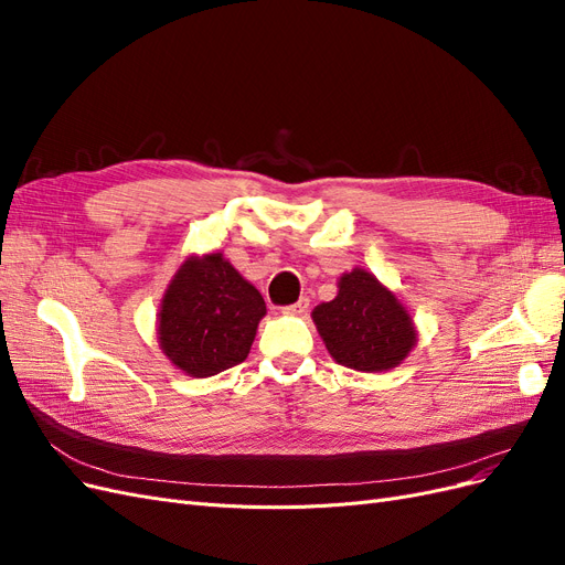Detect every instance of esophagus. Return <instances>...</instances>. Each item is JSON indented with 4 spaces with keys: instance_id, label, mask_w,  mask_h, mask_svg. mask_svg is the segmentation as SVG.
Wrapping results in <instances>:
<instances>
[{
    "instance_id": "esophagus-1",
    "label": "esophagus",
    "mask_w": 565,
    "mask_h": 565,
    "mask_svg": "<svg viewBox=\"0 0 565 565\" xmlns=\"http://www.w3.org/2000/svg\"><path fill=\"white\" fill-rule=\"evenodd\" d=\"M306 311H309V299H299L297 303H289L282 309L285 316H303Z\"/></svg>"
}]
</instances>
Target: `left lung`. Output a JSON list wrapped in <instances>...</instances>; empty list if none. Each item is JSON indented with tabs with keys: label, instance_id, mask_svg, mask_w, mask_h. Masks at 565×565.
<instances>
[{
	"label": "left lung",
	"instance_id": "obj_1",
	"mask_svg": "<svg viewBox=\"0 0 565 565\" xmlns=\"http://www.w3.org/2000/svg\"><path fill=\"white\" fill-rule=\"evenodd\" d=\"M337 287V297L311 313L328 353L358 372L398 367L417 344L415 320L405 303L358 266L341 273Z\"/></svg>",
	"mask_w": 565,
	"mask_h": 565
}]
</instances>
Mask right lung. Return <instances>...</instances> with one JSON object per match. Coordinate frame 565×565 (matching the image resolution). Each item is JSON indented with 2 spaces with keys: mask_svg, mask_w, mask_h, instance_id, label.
I'll return each instance as SVG.
<instances>
[{
  "mask_svg": "<svg viewBox=\"0 0 565 565\" xmlns=\"http://www.w3.org/2000/svg\"><path fill=\"white\" fill-rule=\"evenodd\" d=\"M264 316L262 292L224 254H191L162 295L158 341L188 377H212L245 361Z\"/></svg>",
  "mask_w": 565,
  "mask_h": 565,
  "instance_id": "obj_1",
  "label": "right lung"
}]
</instances>
